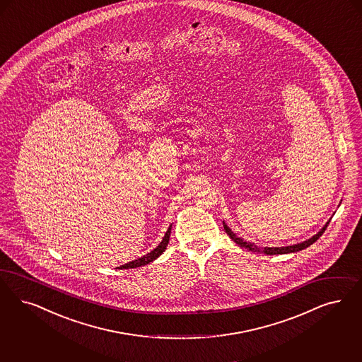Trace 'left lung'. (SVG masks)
Segmentation results:
<instances>
[{
  "label": "left lung",
  "instance_id": "8db88e82",
  "mask_svg": "<svg viewBox=\"0 0 362 362\" xmlns=\"http://www.w3.org/2000/svg\"><path fill=\"white\" fill-rule=\"evenodd\" d=\"M329 223H326L324 228L318 233V234H315L314 237L310 238V239H308V240H305V242H302V243H298V245H293V246H286V247H258L257 245H254V243H251V242H246V240H243V239H240V238H238L227 226L225 225V222H223V227H225L226 233H227V235L231 238L237 245H239L240 247H246L247 250H251V251H262L264 252L266 255H275V254H288V252H297L299 250L306 249V247H309L310 245H313L318 238L321 237L322 234L325 233V230H326V227H327Z\"/></svg>",
  "mask_w": 362,
  "mask_h": 362
}]
</instances>
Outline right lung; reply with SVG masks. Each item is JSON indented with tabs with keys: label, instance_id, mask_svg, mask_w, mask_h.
<instances>
[{
	"label": "right lung",
	"instance_id": "1",
	"mask_svg": "<svg viewBox=\"0 0 362 362\" xmlns=\"http://www.w3.org/2000/svg\"><path fill=\"white\" fill-rule=\"evenodd\" d=\"M170 235H171V226L168 227L165 235H164L162 242L159 243V246H158L156 249L152 250L151 252L146 254L144 257L137 258V259L132 261V262L125 263L123 266H120L119 269H135V267H140V266H144V264H148V263L152 262V261H155L159 255H162L163 251L167 247L168 240H170Z\"/></svg>",
	"mask_w": 362,
	"mask_h": 362
}]
</instances>
